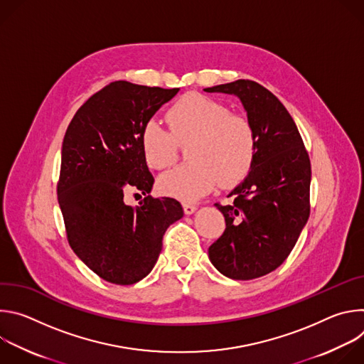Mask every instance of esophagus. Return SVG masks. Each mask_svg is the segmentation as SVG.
<instances>
[{
	"mask_svg": "<svg viewBox=\"0 0 364 364\" xmlns=\"http://www.w3.org/2000/svg\"><path fill=\"white\" fill-rule=\"evenodd\" d=\"M196 209H197V207H196L194 204H191V203H183V210H184V213H186V215H191V213H194V212H196Z\"/></svg>",
	"mask_w": 364,
	"mask_h": 364,
	"instance_id": "34e87169",
	"label": "esophagus"
}]
</instances>
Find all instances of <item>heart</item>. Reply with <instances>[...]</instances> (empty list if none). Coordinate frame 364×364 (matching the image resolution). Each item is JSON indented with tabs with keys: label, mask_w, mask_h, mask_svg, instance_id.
<instances>
[{
	"label": "heart",
	"mask_w": 364,
	"mask_h": 364,
	"mask_svg": "<svg viewBox=\"0 0 364 364\" xmlns=\"http://www.w3.org/2000/svg\"><path fill=\"white\" fill-rule=\"evenodd\" d=\"M166 119L170 132L149 119L141 131V148L146 164L164 170L178 159V146H186L190 161L160 178L163 193L196 200L218 183L232 187L249 173L256 135L250 121L232 114L225 103L201 93H187L168 108Z\"/></svg>",
	"instance_id": "obj_1"
}]
</instances>
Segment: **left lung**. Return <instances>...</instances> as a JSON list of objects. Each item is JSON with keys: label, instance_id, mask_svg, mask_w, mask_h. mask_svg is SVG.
<instances>
[{"label": "left lung", "instance_id": "left-lung-1", "mask_svg": "<svg viewBox=\"0 0 364 364\" xmlns=\"http://www.w3.org/2000/svg\"><path fill=\"white\" fill-rule=\"evenodd\" d=\"M204 90L236 95L255 129L253 164L229 194L233 201L215 204L226 229L209 247L219 272L255 279L282 265L309 218V157L292 117L262 85L239 79Z\"/></svg>", "mask_w": 364, "mask_h": 364}]
</instances>
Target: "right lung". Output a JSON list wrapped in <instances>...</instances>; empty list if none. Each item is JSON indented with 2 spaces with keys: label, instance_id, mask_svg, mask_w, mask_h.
<instances>
[{
  "label": "right lung",
  "instance_id": "add662e5",
  "mask_svg": "<svg viewBox=\"0 0 364 364\" xmlns=\"http://www.w3.org/2000/svg\"><path fill=\"white\" fill-rule=\"evenodd\" d=\"M178 87L117 80L92 95L65 134L58 198L70 247L97 277L117 285L145 278L160 256L167 228L183 218L171 197L124 204L132 188L148 194L154 177L141 131Z\"/></svg>",
  "mask_w": 364,
  "mask_h": 364
}]
</instances>
